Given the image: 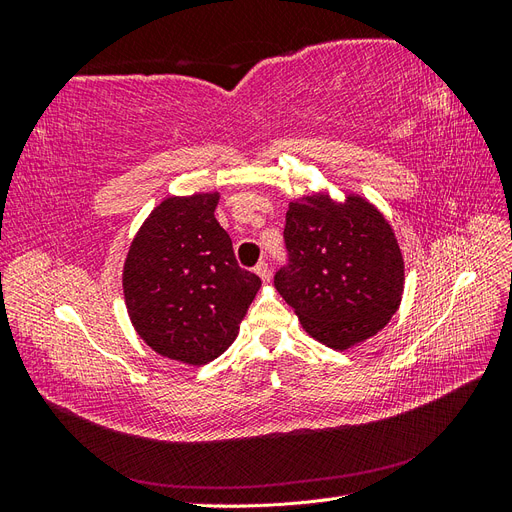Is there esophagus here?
Instances as JSON below:
<instances>
[{
  "mask_svg": "<svg viewBox=\"0 0 512 512\" xmlns=\"http://www.w3.org/2000/svg\"><path fill=\"white\" fill-rule=\"evenodd\" d=\"M254 271H256V275L260 277V280H262V282H269V275H271V271H269V265H267V262H265V260H260V262H258V265L254 267Z\"/></svg>",
  "mask_w": 512,
  "mask_h": 512,
  "instance_id": "34e87169",
  "label": "esophagus"
}]
</instances>
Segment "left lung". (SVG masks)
Returning <instances> with one entry per match:
<instances>
[{
    "mask_svg": "<svg viewBox=\"0 0 512 512\" xmlns=\"http://www.w3.org/2000/svg\"><path fill=\"white\" fill-rule=\"evenodd\" d=\"M284 243L288 262L275 273V288L320 344L346 350L397 312L404 258L389 222L363 198L292 200Z\"/></svg>",
    "mask_w": 512,
    "mask_h": 512,
    "instance_id": "left-lung-1",
    "label": "left lung"
}]
</instances>
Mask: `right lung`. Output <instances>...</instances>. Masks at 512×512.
<instances>
[{
	"instance_id": "add662e5",
	"label": "right lung",
	"mask_w": 512,
	"mask_h": 512,
	"mask_svg": "<svg viewBox=\"0 0 512 512\" xmlns=\"http://www.w3.org/2000/svg\"><path fill=\"white\" fill-rule=\"evenodd\" d=\"M218 194L170 196L151 211L123 267L128 314L166 359L211 363L235 342L260 277L239 267L215 220Z\"/></svg>"
}]
</instances>
